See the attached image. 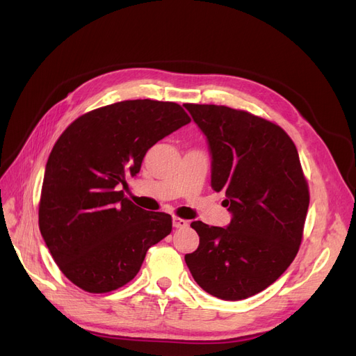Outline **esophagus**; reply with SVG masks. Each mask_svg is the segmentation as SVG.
Listing matches in <instances>:
<instances>
[{"mask_svg": "<svg viewBox=\"0 0 356 356\" xmlns=\"http://www.w3.org/2000/svg\"><path fill=\"white\" fill-rule=\"evenodd\" d=\"M188 225V221L187 220H182V218H178V217H174V227L175 229H184Z\"/></svg>", "mask_w": 356, "mask_h": 356, "instance_id": "34e87169", "label": "esophagus"}]
</instances>
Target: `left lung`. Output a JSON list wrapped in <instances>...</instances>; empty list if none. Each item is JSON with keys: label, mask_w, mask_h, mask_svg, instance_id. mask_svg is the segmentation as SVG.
Instances as JSON below:
<instances>
[{"label": "left lung", "mask_w": 356, "mask_h": 356, "mask_svg": "<svg viewBox=\"0 0 356 356\" xmlns=\"http://www.w3.org/2000/svg\"><path fill=\"white\" fill-rule=\"evenodd\" d=\"M207 135L211 186L225 193L227 227L193 221L199 248L186 255L195 281L221 300L261 293L293 263L303 239L309 186L281 126L224 105L186 104Z\"/></svg>", "instance_id": "obj_1"}]
</instances>
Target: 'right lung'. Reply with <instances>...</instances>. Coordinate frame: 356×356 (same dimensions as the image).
Listing matches in <instances>:
<instances>
[{
	"mask_svg": "<svg viewBox=\"0 0 356 356\" xmlns=\"http://www.w3.org/2000/svg\"><path fill=\"white\" fill-rule=\"evenodd\" d=\"M190 123L175 102L135 99L80 115L49 156L38 225L53 260L70 281L93 294L131 282L149 246L172 232V217L124 197L157 141Z\"/></svg>",
	"mask_w": 356,
	"mask_h": 356,
	"instance_id": "obj_1",
	"label": "right lung"
}]
</instances>
